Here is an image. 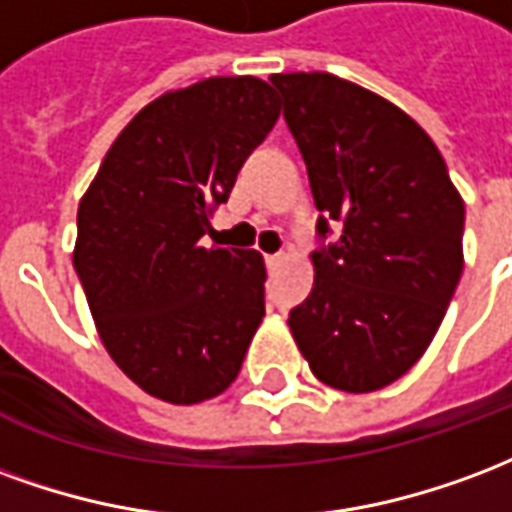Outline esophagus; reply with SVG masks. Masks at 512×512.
I'll return each mask as SVG.
<instances>
[{
    "label": "esophagus",
    "instance_id": "1",
    "mask_svg": "<svg viewBox=\"0 0 512 512\" xmlns=\"http://www.w3.org/2000/svg\"><path fill=\"white\" fill-rule=\"evenodd\" d=\"M286 259V256H283V253H267V256H264V261H267V267H278V264H281V261Z\"/></svg>",
    "mask_w": 512,
    "mask_h": 512
}]
</instances>
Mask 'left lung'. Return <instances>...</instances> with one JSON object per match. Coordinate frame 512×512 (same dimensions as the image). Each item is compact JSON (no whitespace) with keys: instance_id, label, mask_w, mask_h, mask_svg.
<instances>
[{"instance_id":"obj_1","label":"left lung","mask_w":512,"mask_h":512,"mask_svg":"<svg viewBox=\"0 0 512 512\" xmlns=\"http://www.w3.org/2000/svg\"><path fill=\"white\" fill-rule=\"evenodd\" d=\"M283 117L308 166L319 237L313 289L289 313L319 382L374 393L434 341L464 270V199L417 122L333 73H275Z\"/></svg>"}]
</instances>
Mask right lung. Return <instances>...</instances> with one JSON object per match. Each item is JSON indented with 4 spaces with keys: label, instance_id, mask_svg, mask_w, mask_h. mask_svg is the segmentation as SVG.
<instances>
[{
    "label": "right lung",
    "instance_id": "1",
    "mask_svg": "<svg viewBox=\"0 0 512 512\" xmlns=\"http://www.w3.org/2000/svg\"><path fill=\"white\" fill-rule=\"evenodd\" d=\"M278 114L253 76L163 92L81 196L73 267L106 352L152 398L201 404L240 374L264 316V259L201 237Z\"/></svg>",
    "mask_w": 512,
    "mask_h": 512
}]
</instances>
